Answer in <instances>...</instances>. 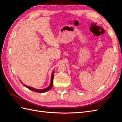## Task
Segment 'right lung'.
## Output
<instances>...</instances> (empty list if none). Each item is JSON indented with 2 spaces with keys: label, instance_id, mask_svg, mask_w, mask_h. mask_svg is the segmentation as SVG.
Segmentation results:
<instances>
[{
  "label": "right lung",
  "instance_id": "1",
  "mask_svg": "<svg viewBox=\"0 0 122 122\" xmlns=\"http://www.w3.org/2000/svg\"><path fill=\"white\" fill-rule=\"evenodd\" d=\"M54 69L53 70V71H52V74H51V81H50V83L49 84V86H48L47 87L45 88H44V89H36V88H34L32 87H31V86H26V85L24 84V83H23L22 82H21V81L20 80V81L22 83L24 86H25L26 87H27V88H28V89H29L30 90H31L32 91H34L35 92H37V93H45V92H46L47 91H49L51 88H52V86H53V78H54V75H53V73H54Z\"/></svg>",
  "mask_w": 122,
  "mask_h": 122
}]
</instances>
